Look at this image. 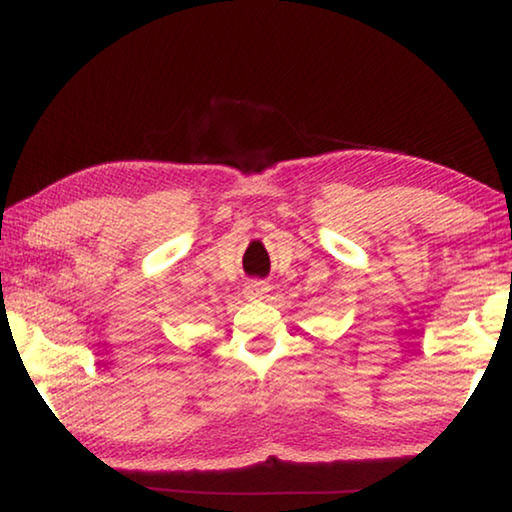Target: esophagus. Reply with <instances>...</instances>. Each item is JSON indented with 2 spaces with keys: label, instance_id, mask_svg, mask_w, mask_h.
<instances>
[{
  "label": "esophagus",
  "instance_id": "34e87169",
  "mask_svg": "<svg viewBox=\"0 0 512 512\" xmlns=\"http://www.w3.org/2000/svg\"><path fill=\"white\" fill-rule=\"evenodd\" d=\"M266 293H268V284L264 280H250L244 287V296L248 300H259V298H264Z\"/></svg>",
  "mask_w": 512,
  "mask_h": 512
}]
</instances>
